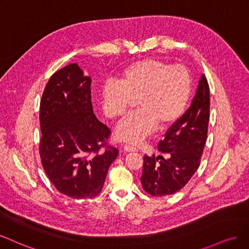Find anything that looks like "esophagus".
Segmentation results:
<instances>
[{"instance_id": "obj_1", "label": "esophagus", "mask_w": 249, "mask_h": 249, "mask_svg": "<svg viewBox=\"0 0 249 249\" xmlns=\"http://www.w3.org/2000/svg\"><path fill=\"white\" fill-rule=\"evenodd\" d=\"M123 150L125 152H136V151H138V149H136L135 147H132V146H129V145H124Z\"/></svg>"}]
</instances>
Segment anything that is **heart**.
Instances as JSON below:
<instances>
[{"mask_svg": "<svg viewBox=\"0 0 249 249\" xmlns=\"http://www.w3.org/2000/svg\"><path fill=\"white\" fill-rule=\"evenodd\" d=\"M191 89L192 78L186 67L143 59L128 66L119 77V84L104 86L101 101L106 115L116 120L136 100L140 110L115 129L119 141L135 145L153 133L157 126L166 129L177 122L187 107Z\"/></svg>", "mask_w": 249, "mask_h": 249, "instance_id": "1", "label": "heart"}]
</instances>
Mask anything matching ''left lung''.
Instances as JSON below:
<instances>
[{
  "label": "left lung",
  "mask_w": 249,
  "mask_h": 249,
  "mask_svg": "<svg viewBox=\"0 0 249 249\" xmlns=\"http://www.w3.org/2000/svg\"><path fill=\"white\" fill-rule=\"evenodd\" d=\"M210 90L203 74L189 108L158 143L163 156H143L142 186L153 196L175 194L186 185L199 166L207 141Z\"/></svg>",
  "instance_id": "8db88e82"
}]
</instances>
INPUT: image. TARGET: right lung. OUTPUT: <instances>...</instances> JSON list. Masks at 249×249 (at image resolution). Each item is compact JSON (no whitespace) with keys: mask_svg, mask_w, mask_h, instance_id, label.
<instances>
[{"mask_svg":"<svg viewBox=\"0 0 249 249\" xmlns=\"http://www.w3.org/2000/svg\"><path fill=\"white\" fill-rule=\"evenodd\" d=\"M91 83L70 64L52 75L40 102L42 166L57 190L72 198L97 196L119 153L110 146L100 152L110 130L94 114Z\"/></svg>","mask_w":249,"mask_h":249,"instance_id":"add662e5","label":"right lung"}]
</instances>
